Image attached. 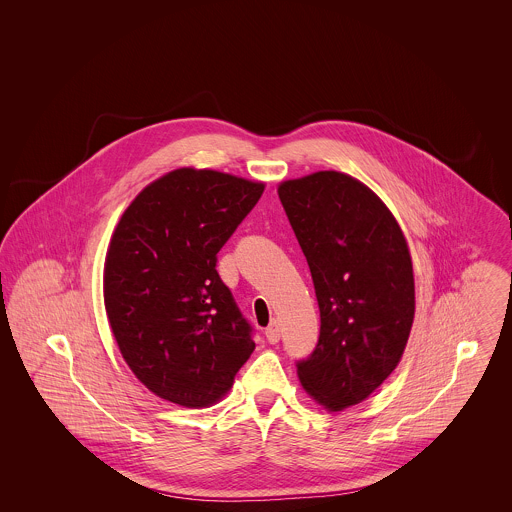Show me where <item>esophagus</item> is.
I'll use <instances>...</instances> for the list:
<instances>
[{
  "label": "esophagus",
  "mask_w": 512,
  "mask_h": 512,
  "mask_svg": "<svg viewBox=\"0 0 512 512\" xmlns=\"http://www.w3.org/2000/svg\"><path fill=\"white\" fill-rule=\"evenodd\" d=\"M265 336H267L268 343H278L280 341V324L276 320H272L268 324L267 330H265Z\"/></svg>",
  "instance_id": "34e87169"
}]
</instances>
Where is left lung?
<instances>
[{
	"label": "left lung",
	"instance_id": "obj_1",
	"mask_svg": "<svg viewBox=\"0 0 512 512\" xmlns=\"http://www.w3.org/2000/svg\"><path fill=\"white\" fill-rule=\"evenodd\" d=\"M278 195L311 268L320 336L297 361L309 395L328 411L357 405L399 363L414 318L411 253L380 197L359 180L320 171Z\"/></svg>",
	"mask_w": 512,
	"mask_h": 512
}]
</instances>
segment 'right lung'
<instances>
[{
    "label": "right lung",
    "mask_w": 512,
    "mask_h": 512,
    "mask_svg": "<svg viewBox=\"0 0 512 512\" xmlns=\"http://www.w3.org/2000/svg\"><path fill=\"white\" fill-rule=\"evenodd\" d=\"M265 190L178 169L124 211L105 261V309L122 357L161 399L199 409L232 388L253 326L217 272V253Z\"/></svg>",
    "instance_id": "1"
}]
</instances>
